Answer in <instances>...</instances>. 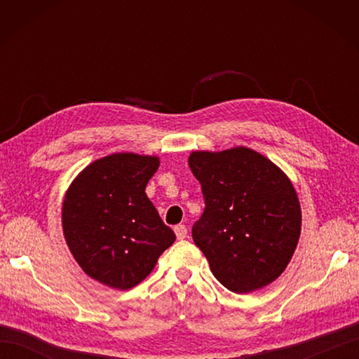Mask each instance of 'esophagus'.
Masks as SVG:
<instances>
[{
	"label": "esophagus",
	"instance_id": "34e87169",
	"mask_svg": "<svg viewBox=\"0 0 359 359\" xmlns=\"http://www.w3.org/2000/svg\"><path fill=\"white\" fill-rule=\"evenodd\" d=\"M174 233H175V236H177V239L182 241V239L187 238L188 230H187L185 225H175L174 226Z\"/></svg>",
	"mask_w": 359,
	"mask_h": 359
}]
</instances>
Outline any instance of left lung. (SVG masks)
Masks as SVG:
<instances>
[{"label":"left lung","instance_id":"1","mask_svg":"<svg viewBox=\"0 0 359 359\" xmlns=\"http://www.w3.org/2000/svg\"><path fill=\"white\" fill-rule=\"evenodd\" d=\"M188 165L205 199L193 239L216 279L234 293L276 280L301 236L302 212L292 180L247 147L193 151Z\"/></svg>","mask_w":359,"mask_h":359}]
</instances>
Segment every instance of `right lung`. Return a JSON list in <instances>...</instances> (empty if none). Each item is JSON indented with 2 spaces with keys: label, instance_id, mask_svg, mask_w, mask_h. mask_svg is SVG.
Listing matches in <instances>:
<instances>
[{
  "label": "right lung",
  "instance_id": "1",
  "mask_svg": "<svg viewBox=\"0 0 359 359\" xmlns=\"http://www.w3.org/2000/svg\"><path fill=\"white\" fill-rule=\"evenodd\" d=\"M160 160L116 152L88 165L67 188L62 208L67 247L89 278L129 290L148 276L175 234L144 188Z\"/></svg>",
  "mask_w": 359,
  "mask_h": 359
}]
</instances>
